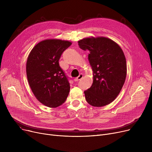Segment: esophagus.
Here are the masks:
<instances>
[{
  "label": "esophagus",
  "mask_w": 152,
  "mask_h": 152,
  "mask_svg": "<svg viewBox=\"0 0 152 152\" xmlns=\"http://www.w3.org/2000/svg\"><path fill=\"white\" fill-rule=\"evenodd\" d=\"M83 77V74H80V75H79L78 77L75 78L74 80H75V81H79V80H81V79Z\"/></svg>",
  "instance_id": "1"
}]
</instances>
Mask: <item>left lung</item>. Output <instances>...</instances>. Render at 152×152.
I'll return each instance as SVG.
<instances>
[{
  "mask_svg": "<svg viewBox=\"0 0 152 152\" xmlns=\"http://www.w3.org/2000/svg\"><path fill=\"white\" fill-rule=\"evenodd\" d=\"M81 49L89 50L93 83L84 91L87 103L100 107L108 105L119 95L127 73L126 60L121 48L105 37H87L78 41Z\"/></svg>",
  "mask_w": 152,
  "mask_h": 152,
  "instance_id": "1",
  "label": "left lung"
}]
</instances>
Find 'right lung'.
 <instances>
[{"mask_svg":"<svg viewBox=\"0 0 152 152\" xmlns=\"http://www.w3.org/2000/svg\"><path fill=\"white\" fill-rule=\"evenodd\" d=\"M72 43L60 39L39 42L31 51L26 62V75L36 99L50 108L60 106L69 94L68 77L59 65L62 53Z\"/></svg>","mask_w":152,"mask_h":152,"instance_id":"obj_1","label":"right lung"}]
</instances>
